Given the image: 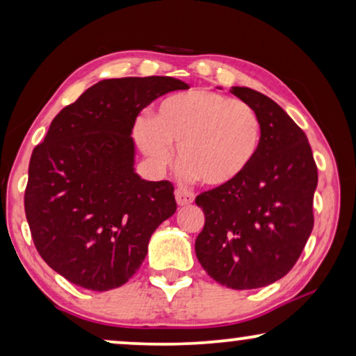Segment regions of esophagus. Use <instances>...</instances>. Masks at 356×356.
Instances as JSON below:
<instances>
[{"label": "esophagus", "instance_id": "obj_1", "mask_svg": "<svg viewBox=\"0 0 356 356\" xmlns=\"http://www.w3.org/2000/svg\"><path fill=\"white\" fill-rule=\"evenodd\" d=\"M175 197H177L178 206H188V204H191L194 201V193L189 191L188 188H177Z\"/></svg>", "mask_w": 356, "mask_h": 356}]
</instances>
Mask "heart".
<instances>
[{
  "instance_id": "1",
  "label": "heart",
  "mask_w": 356,
  "mask_h": 356,
  "mask_svg": "<svg viewBox=\"0 0 356 356\" xmlns=\"http://www.w3.org/2000/svg\"><path fill=\"white\" fill-rule=\"evenodd\" d=\"M134 136L157 165L172 160V144L188 178L207 186H227L254 162L262 143V123L250 104L209 89L179 92L163 99L150 121L140 120Z\"/></svg>"
}]
</instances>
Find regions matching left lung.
<instances>
[{
  "mask_svg": "<svg viewBox=\"0 0 356 356\" xmlns=\"http://www.w3.org/2000/svg\"><path fill=\"white\" fill-rule=\"evenodd\" d=\"M262 123L259 154L227 186L196 197L202 232L196 256L204 270L233 290L261 289L289 274L313 232L318 167L303 129L261 92L232 87Z\"/></svg>",
  "mask_w": 356,
  "mask_h": 356,
  "instance_id": "1",
  "label": "left lung"
}]
</instances>
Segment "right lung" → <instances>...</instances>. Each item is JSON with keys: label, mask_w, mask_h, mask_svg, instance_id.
<instances>
[{"label": "right lung", "mask_w": 356, "mask_h": 356, "mask_svg": "<svg viewBox=\"0 0 356 356\" xmlns=\"http://www.w3.org/2000/svg\"><path fill=\"white\" fill-rule=\"evenodd\" d=\"M189 89L167 76L105 79L51 121L33 149L24 209L42 259L94 291L126 284L177 211L173 184L134 173L131 131L149 104Z\"/></svg>", "instance_id": "right-lung-1"}]
</instances>
